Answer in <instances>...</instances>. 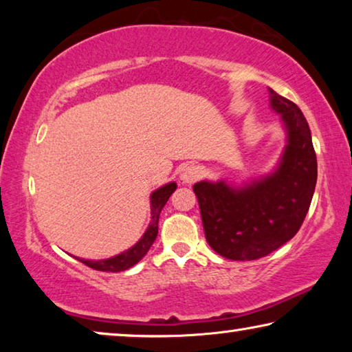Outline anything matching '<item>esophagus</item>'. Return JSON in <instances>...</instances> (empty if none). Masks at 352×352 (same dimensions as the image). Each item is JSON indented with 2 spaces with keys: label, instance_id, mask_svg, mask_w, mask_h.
I'll return each instance as SVG.
<instances>
[{
  "label": "esophagus",
  "instance_id": "1",
  "mask_svg": "<svg viewBox=\"0 0 352 352\" xmlns=\"http://www.w3.org/2000/svg\"><path fill=\"white\" fill-rule=\"evenodd\" d=\"M200 175H201V169L199 168V166L189 164L182 172V182L183 183H188V184L195 183L200 178Z\"/></svg>",
  "mask_w": 352,
  "mask_h": 352
}]
</instances>
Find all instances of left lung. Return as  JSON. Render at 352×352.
<instances>
[{"mask_svg":"<svg viewBox=\"0 0 352 352\" xmlns=\"http://www.w3.org/2000/svg\"><path fill=\"white\" fill-rule=\"evenodd\" d=\"M269 94L287 130L275 172L241 188L223 180L199 182L192 188L206 241L226 259L264 258L290 241L305 222L317 183V155L305 115L272 88Z\"/></svg>","mask_w":352,"mask_h":352,"instance_id":"1","label":"left lung"}]
</instances>
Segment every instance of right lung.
I'll list each match as a JSON object with an SVG mask.
<instances>
[{
    "mask_svg": "<svg viewBox=\"0 0 352 352\" xmlns=\"http://www.w3.org/2000/svg\"><path fill=\"white\" fill-rule=\"evenodd\" d=\"M175 189H177V184L172 182V183L164 184V186H162L157 190H153L151 195V211H152L151 223H148L146 233L142 234L141 239L136 242L132 248H129L121 254H116L109 259H100V261H90V259H80V258H76V259L80 261L82 264H85L99 272H122V270L130 269V267H133L135 264H138V262L144 258L146 253L148 252V248L152 247L155 239H157L160 212H162L166 201L169 200L170 194L174 192Z\"/></svg>",
    "mask_w": 352,
    "mask_h": 352,
    "instance_id": "obj_1",
    "label": "right lung"
}]
</instances>
